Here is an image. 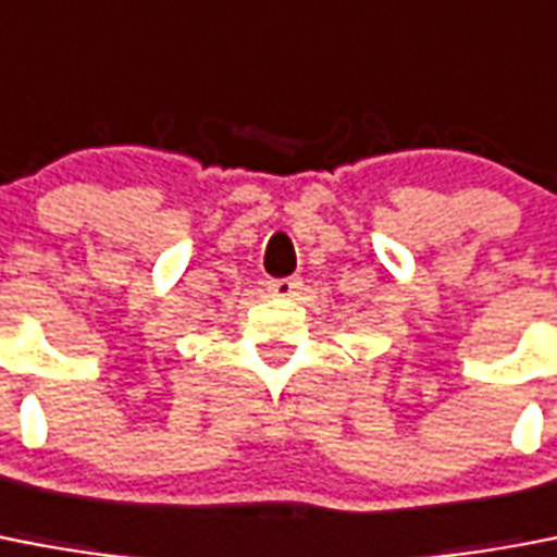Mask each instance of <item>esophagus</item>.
Masks as SVG:
<instances>
[{
  "mask_svg": "<svg viewBox=\"0 0 557 557\" xmlns=\"http://www.w3.org/2000/svg\"><path fill=\"white\" fill-rule=\"evenodd\" d=\"M300 286H302L300 277L269 280V294L271 297H283V300H288V297H297V294H300Z\"/></svg>",
  "mask_w": 557,
  "mask_h": 557,
  "instance_id": "esophagus-1",
  "label": "esophagus"
}]
</instances>
